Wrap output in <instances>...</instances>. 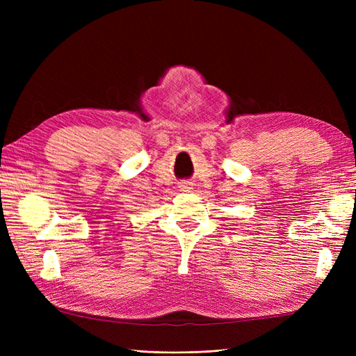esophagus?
I'll return each instance as SVG.
<instances>
[{
    "label": "esophagus",
    "mask_w": 356,
    "mask_h": 356,
    "mask_svg": "<svg viewBox=\"0 0 356 356\" xmlns=\"http://www.w3.org/2000/svg\"><path fill=\"white\" fill-rule=\"evenodd\" d=\"M179 188H181L182 191H188L191 187H190V184H187V182H182V184L179 186Z\"/></svg>",
    "instance_id": "esophagus-1"
}]
</instances>
